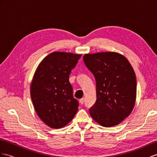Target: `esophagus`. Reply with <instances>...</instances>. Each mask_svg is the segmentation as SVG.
<instances>
[{"instance_id": "esophagus-1", "label": "esophagus", "mask_w": 157, "mask_h": 157, "mask_svg": "<svg viewBox=\"0 0 157 157\" xmlns=\"http://www.w3.org/2000/svg\"><path fill=\"white\" fill-rule=\"evenodd\" d=\"M84 101H85V100H84V98H82V99H81L79 100V103H81V104H83Z\"/></svg>"}]
</instances>
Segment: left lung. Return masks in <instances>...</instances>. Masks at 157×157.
I'll use <instances>...</instances> for the list:
<instances>
[{
  "instance_id": "obj_1",
  "label": "left lung",
  "mask_w": 157,
  "mask_h": 157,
  "mask_svg": "<svg viewBox=\"0 0 157 157\" xmlns=\"http://www.w3.org/2000/svg\"><path fill=\"white\" fill-rule=\"evenodd\" d=\"M86 66L94 74L97 99L90 109L91 117L103 127L117 125L132 111L136 95V79L128 59L117 52L83 56Z\"/></svg>"
}]
</instances>
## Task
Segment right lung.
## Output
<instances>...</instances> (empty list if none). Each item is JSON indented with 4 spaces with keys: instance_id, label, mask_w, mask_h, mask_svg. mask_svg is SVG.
<instances>
[{
    "instance_id": "1",
    "label": "right lung",
    "mask_w": 157,
    "mask_h": 157,
    "mask_svg": "<svg viewBox=\"0 0 157 157\" xmlns=\"http://www.w3.org/2000/svg\"><path fill=\"white\" fill-rule=\"evenodd\" d=\"M81 56L52 52L36 70L30 85L31 99L38 117L51 128L66 126L78 110L79 103L73 97L69 77Z\"/></svg>"
}]
</instances>
